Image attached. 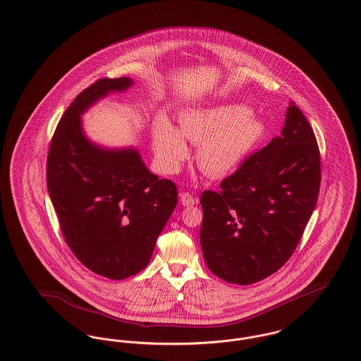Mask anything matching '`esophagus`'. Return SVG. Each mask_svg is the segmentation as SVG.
<instances>
[{"label": "esophagus", "mask_w": 361, "mask_h": 361, "mask_svg": "<svg viewBox=\"0 0 361 361\" xmlns=\"http://www.w3.org/2000/svg\"><path fill=\"white\" fill-rule=\"evenodd\" d=\"M180 202H181L183 206H187V207H188V206L196 204V203H197V199L193 197L188 192H183V193H180Z\"/></svg>", "instance_id": "34e87169"}]
</instances>
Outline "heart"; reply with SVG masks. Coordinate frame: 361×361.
<instances>
[{
    "mask_svg": "<svg viewBox=\"0 0 361 361\" xmlns=\"http://www.w3.org/2000/svg\"><path fill=\"white\" fill-rule=\"evenodd\" d=\"M180 130L166 118L154 128V152L159 169L177 173L190 158V147L199 145L196 161L212 177L237 169L266 135V123L240 104L188 109L180 113Z\"/></svg>",
    "mask_w": 361,
    "mask_h": 361,
    "instance_id": "obj_1",
    "label": "heart"
}]
</instances>
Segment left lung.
Instances as JSON below:
<instances>
[{
    "mask_svg": "<svg viewBox=\"0 0 361 361\" xmlns=\"http://www.w3.org/2000/svg\"><path fill=\"white\" fill-rule=\"evenodd\" d=\"M320 154L315 133L290 102L281 136L204 191L200 245L221 279L251 285L278 271L292 256L315 210Z\"/></svg>",
    "mask_w": 361,
    "mask_h": 361,
    "instance_id": "obj_1",
    "label": "left lung"
}]
</instances>
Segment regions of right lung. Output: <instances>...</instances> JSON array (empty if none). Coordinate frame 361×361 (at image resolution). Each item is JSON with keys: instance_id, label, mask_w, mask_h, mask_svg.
Segmentation results:
<instances>
[{"instance_id": "obj_1", "label": "right lung", "mask_w": 361, "mask_h": 361, "mask_svg": "<svg viewBox=\"0 0 361 361\" xmlns=\"http://www.w3.org/2000/svg\"><path fill=\"white\" fill-rule=\"evenodd\" d=\"M132 79H101L66 109L47 154L46 178L61 232L88 270L124 279L147 267L155 241L177 204V188L159 180L133 147L106 149L85 136L82 116Z\"/></svg>"}]
</instances>
